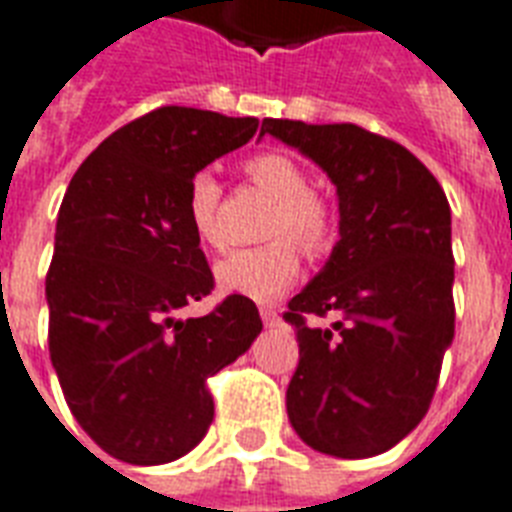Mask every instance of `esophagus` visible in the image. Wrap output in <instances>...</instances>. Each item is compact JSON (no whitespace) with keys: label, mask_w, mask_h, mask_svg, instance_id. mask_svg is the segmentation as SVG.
I'll list each match as a JSON object with an SVG mask.
<instances>
[{"label":"esophagus","mask_w":512,"mask_h":512,"mask_svg":"<svg viewBox=\"0 0 512 512\" xmlns=\"http://www.w3.org/2000/svg\"><path fill=\"white\" fill-rule=\"evenodd\" d=\"M260 317H263L265 327H276L279 322H282V317H279V311L273 306H260Z\"/></svg>","instance_id":"esophagus-1"}]
</instances>
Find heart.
<instances>
[{
    "label": "heart",
    "instance_id": "b5f03b06",
    "mask_svg": "<svg viewBox=\"0 0 512 512\" xmlns=\"http://www.w3.org/2000/svg\"><path fill=\"white\" fill-rule=\"evenodd\" d=\"M247 177L257 190L273 198L265 236L273 241L263 247L236 249L214 265V279L220 290L252 300H276L300 271V249L319 255L333 244L335 220L325 198L308 190V174L298 161L282 152H260L244 163ZM220 182L212 171H198L187 182V222L195 239L206 247L220 244L217 230ZM280 239L276 240L275 236ZM291 239L287 240L286 236Z\"/></svg>",
    "mask_w": 512,
    "mask_h": 512
}]
</instances>
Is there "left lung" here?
<instances>
[{
  "instance_id": "8db88e82",
  "label": "left lung",
  "mask_w": 512,
  "mask_h": 512,
  "mask_svg": "<svg viewBox=\"0 0 512 512\" xmlns=\"http://www.w3.org/2000/svg\"><path fill=\"white\" fill-rule=\"evenodd\" d=\"M276 136L335 185L338 236L322 271L290 300L300 362L287 416L319 454L365 459L424 419L454 341L451 206L403 144L351 123L265 117ZM338 316L330 328L306 316Z\"/></svg>"
}]
</instances>
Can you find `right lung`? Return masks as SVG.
<instances>
[{
	"label": "right lung",
	"instance_id": "add662e5",
	"mask_svg": "<svg viewBox=\"0 0 512 512\" xmlns=\"http://www.w3.org/2000/svg\"><path fill=\"white\" fill-rule=\"evenodd\" d=\"M257 126L161 107L107 136L66 187L45 279L50 360L77 424L112 459L150 467L193 451L214 419L206 378L263 330L244 295L177 317L214 287L187 182Z\"/></svg>",
	"mask_w": 512,
	"mask_h": 512
}]
</instances>
